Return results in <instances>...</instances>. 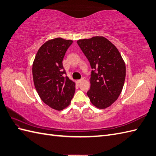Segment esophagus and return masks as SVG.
<instances>
[{"instance_id": "1", "label": "esophagus", "mask_w": 156, "mask_h": 156, "mask_svg": "<svg viewBox=\"0 0 156 156\" xmlns=\"http://www.w3.org/2000/svg\"><path fill=\"white\" fill-rule=\"evenodd\" d=\"M83 80H84V78H82V79H80V80H77L76 82L78 83V84H79V83H81Z\"/></svg>"}]
</instances>
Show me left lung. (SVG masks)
Wrapping results in <instances>:
<instances>
[{"mask_svg":"<svg viewBox=\"0 0 156 156\" xmlns=\"http://www.w3.org/2000/svg\"><path fill=\"white\" fill-rule=\"evenodd\" d=\"M77 43L94 70L87 95L96 108H107L122 92L126 78L125 62L115 45L102 36L78 40Z\"/></svg>","mask_w":156,"mask_h":156,"instance_id":"1","label":"left lung"}]
</instances>
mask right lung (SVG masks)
Wrapping results in <instances>:
<instances>
[{"label":"right lung","mask_w":156,"mask_h":156,"mask_svg":"<svg viewBox=\"0 0 156 156\" xmlns=\"http://www.w3.org/2000/svg\"><path fill=\"white\" fill-rule=\"evenodd\" d=\"M73 41L62 38L50 39L38 49L32 64L35 88L41 99L52 109L60 111L69 106L76 83L64 78L62 60Z\"/></svg>","instance_id":"1"}]
</instances>
